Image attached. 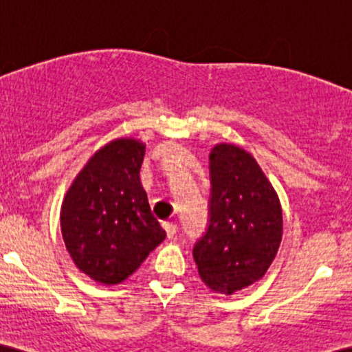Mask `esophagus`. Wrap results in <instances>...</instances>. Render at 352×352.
<instances>
[{
    "mask_svg": "<svg viewBox=\"0 0 352 352\" xmlns=\"http://www.w3.org/2000/svg\"><path fill=\"white\" fill-rule=\"evenodd\" d=\"M164 228H165V232H167V236H168V238L175 236V233H177V225L173 223V221H165Z\"/></svg>",
    "mask_w": 352,
    "mask_h": 352,
    "instance_id": "1",
    "label": "esophagus"
}]
</instances>
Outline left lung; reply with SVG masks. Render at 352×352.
I'll list each match as a JSON object with an SVG mask.
<instances>
[{
    "label": "left lung",
    "mask_w": 352,
    "mask_h": 352,
    "mask_svg": "<svg viewBox=\"0 0 352 352\" xmlns=\"http://www.w3.org/2000/svg\"><path fill=\"white\" fill-rule=\"evenodd\" d=\"M208 225L193 246L199 274L213 292L233 294L265 276L280 248L276 192L252 153L232 144L210 152Z\"/></svg>",
    "instance_id": "obj_1"
}]
</instances>
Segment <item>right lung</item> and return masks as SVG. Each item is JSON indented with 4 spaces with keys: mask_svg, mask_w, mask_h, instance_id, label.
I'll use <instances>...</instances> for the list:
<instances>
[{
    "mask_svg": "<svg viewBox=\"0 0 352 352\" xmlns=\"http://www.w3.org/2000/svg\"><path fill=\"white\" fill-rule=\"evenodd\" d=\"M145 145L117 139L78 173L60 207V232L72 261L104 285L127 280L167 236L140 184Z\"/></svg>",
    "mask_w": 352,
    "mask_h": 352,
    "instance_id": "add662e5",
    "label": "right lung"
}]
</instances>
